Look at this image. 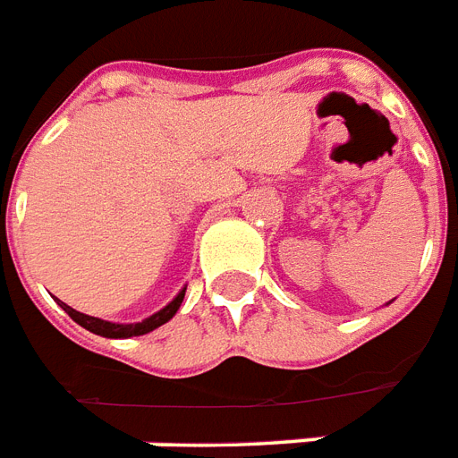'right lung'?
Here are the masks:
<instances>
[{
	"mask_svg": "<svg viewBox=\"0 0 458 458\" xmlns=\"http://www.w3.org/2000/svg\"><path fill=\"white\" fill-rule=\"evenodd\" d=\"M185 290L187 287H182V290L178 293V297H175L171 304L164 306L161 311H157L154 316L145 318L142 323H111V320H102V318H95V316H88V313L75 311V309H71V306L64 304L61 300L56 301H59L61 309H64V311H66L68 316L78 323V326H82L85 330H89V333L102 335V337H111V340H121V337H135V335L152 333V330H157L158 326L168 323V320L175 316V311L180 309L182 300H185Z\"/></svg>",
	"mask_w": 458,
	"mask_h": 458,
	"instance_id": "obj_1",
	"label": "right lung"
}]
</instances>
